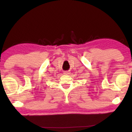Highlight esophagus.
<instances>
[{
    "label": "esophagus",
    "instance_id": "34e87169",
    "mask_svg": "<svg viewBox=\"0 0 132 132\" xmlns=\"http://www.w3.org/2000/svg\"><path fill=\"white\" fill-rule=\"evenodd\" d=\"M63 73L64 75H70V71H64L63 72Z\"/></svg>",
    "mask_w": 132,
    "mask_h": 132
}]
</instances>
